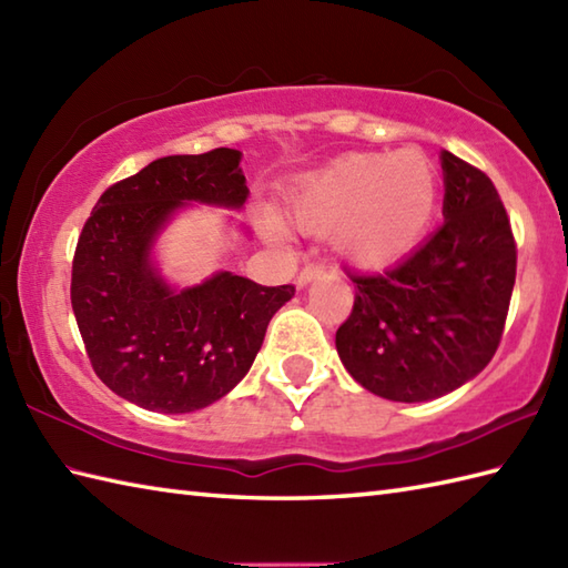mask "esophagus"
<instances>
[{
	"label": "esophagus",
	"mask_w": 568,
	"mask_h": 568,
	"mask_svg": "<svg viewBox=\"0 0 568 568\" xmlns=\"http://www.w3.org/2000/svg\"><path fill=\"white\" fill-rule=\"evenodd\" d=\"M322 273H324V265H320V263H305L303 271L297 273V287H305L307 283L317 281Z\"/></svg>",
	"instance_id": "1"
}]
</instances>
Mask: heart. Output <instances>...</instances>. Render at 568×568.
Listing matches in <instances>:
<instances>
[{"label": "heart", "mask_w": 568, "mask_h": 568, "mask_svg": "<svg viewBox=\"0 0 568 568\" xmlns=\"http://www.w3.org/2000/svg\"><path fill=\"white\" fill-rule=\"evenodd\" d=\"M437 200V168L419 149L352 153L300 180L291 195V214L312 234L336 225L334 246L346 261L383 265L417 246ZM263 232L281 239L283 226L268 216Z\"/></svg>", "instance_id": "obj_1"}]
</instances>
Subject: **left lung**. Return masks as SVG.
Masks as SVG:
<instances>
[{"mask_svg":"<svg viewBox=\"0 0 568 568\" xmlns=\"http://www.w3.org/2000/svg\"><path fill=\"white\" fill-rule=\"evenodd\" d=\"M444 224L383 273H348L354 310L336 352L356 383L395 403L452 393L488 366L508 317L517 248L496 185L442 151Z\"/></svg>","mask_w":568,"mask_h":568,"instance_id":"8db88e82","label":"left lung"}]
</instances>
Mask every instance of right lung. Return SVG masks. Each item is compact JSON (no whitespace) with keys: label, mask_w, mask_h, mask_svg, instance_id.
<instances>
[{"label":"right lung","mask_w":568,"mask_h":568,"mask_svg":"<svg viewBox=\"0 0 568 568\" xmlns=\"http://www.w3.org/2000/svg\"><path fill=\"white\" fill-rule=\"evenodd\" d=\"M241 151L165 155L102 192L72 258L70 303L106 388L153 413H195L246 376L293 285L265 287L229 271L192 287L163 281L151 258L187 202L241 210Z\"/></svg>","instance_id":"right-lung-1"}]
</instances>
